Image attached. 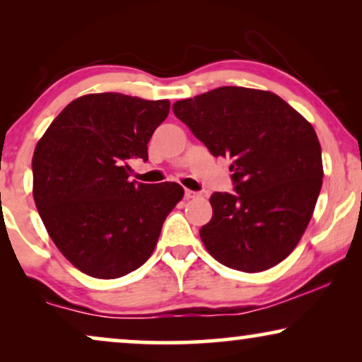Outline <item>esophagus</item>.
<instances>
[{
  "instance_id": "34e87169",
  "label": "esophagus",
  "mask_w": 362,
  "mask_h": 362,
  "mask_svg": "<svg viewBox=\"0 0 362 362\" xmlns=\"http://www.w3.org/2000/svg\"><path fill=\"white\" fill-rule=\"evenodd\" d=\"M199 194H197L196 191H191V189H186L185 191V197L186 199H194V197H197Z\"/></svg>"
}]
</instances>
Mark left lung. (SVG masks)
Wrapping results in <instances>:
<instances>
[{"label": "left lung", "instance_id": "1", "mask_svg": "<svg viewBox=\"0 0 362 362\" xmlns=\"http://www.w3.org/2000/svg\"><path fill=\"white\" fill-rule=\"evenodd\" d=\"M212 156L232 160L234 194L211 196L201 240L222 265L262 272L298 244L323 185L313 127L272 92L219 87L173 105Z\"/></svg>", "mask_w": 362, "mask_h": 362}]
</instances>
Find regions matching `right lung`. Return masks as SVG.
<instances>
[{
	"label": "right lung",
	"mask_w": 362,
	"mask_h": 362,
	"mask_svg": "<svg viewBox=\"0 0 362 362\" xmlns=\"http://www.w3.org/2000/svg\"><path fill=\"white\" fill-rule=\"evenodd\" d=\"M168 113L170 100L88 93L37 141L34 202L54 244L83 274L110 280L141 267L182 199L176 182L128 180V160L148 161V141Z\"/></svg>",
	"instance_id": "right-lung-1"
}]
</instances>
